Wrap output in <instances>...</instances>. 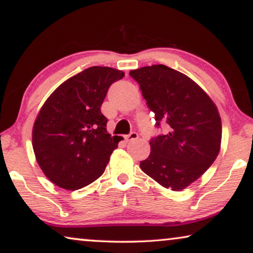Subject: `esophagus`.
Returning a JSON list of instances; mask_svg holds the SVG:
<instances>
[{
    "instance_id": "obj_1",
    "label": "esophagus",
    "mask_w": 253,
    "mask_h": 253,
    "mask_svg": "<svg viewBox=\"0 0 253 253\" xmlns=\"http://www.w3.org/2000/svg\"><path fill=\"white\" fill-rule=\"evenodd\" d=\"M138 138V134L135 133V131H133V133H130L129 135H126L125 136V139L127 142H131V141H135V139Z\"/></svg>"
}]
</instances>
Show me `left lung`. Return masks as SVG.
Returning <instances> with one entry per match:
<instances>
[{"instance_id": "obj_1", "label": "left lung", "mask_w": 253, "mask_h": 253, "mask_svg": "<svg viewBox=\"0 0 253 253\" xmlns=\"http://www.w3.org/2000/svg\"><path fill=\"white\" fill-rule=\"evenodd\" d=\"M139 84L157 125L168 131L150 141L139 167L161 186L182 191L200 178L218 156L221 119L210 96L190 77L165 65L129 71Z\"/></svg>"}]
</instances>
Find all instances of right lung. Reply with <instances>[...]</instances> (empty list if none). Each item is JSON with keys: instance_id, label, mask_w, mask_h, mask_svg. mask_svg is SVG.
<instances>
[{"instance_id": "obj_1", "label": "right lung", "mask_w": 253, "mask_h": 253, "mask_svg": "<svg viewBox=\"0 0 253 253\" xmlns=\"http://www.w3.org/2000/svg\"><path fill=\"white\" fill-rule=\"evenodd\" d=\"M124 71L89 67L67 79L41 108L33 149L44 175L65 190L87 186L103 174L120 138L107 130L101 105Z\"/></svg>"}]
</instances>
